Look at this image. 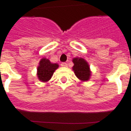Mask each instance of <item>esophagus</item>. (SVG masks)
<instances>
[{
    "instance_id": "34e87169",
    "label": "esophagus",
    "mask_w": 131,
    "mask_h": 131,
    "mask_svg": "<svg viewBox=\"0 0 131 131\" xmlns=\"http://www.w3.org/2000/svg\"><path fill=\"white\" fill-rule=\"evenodd\" d=\"M67 63H66V62H63V63H61V66L62 67H67Z\"/></svg>"
}]
</instances>
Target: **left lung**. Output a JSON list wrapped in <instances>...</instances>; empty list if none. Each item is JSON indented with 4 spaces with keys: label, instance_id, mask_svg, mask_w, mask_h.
Instances as JSON below:
<instances>
[{
    "label": "left lung",
    "instance_id": "1",
    "mask_svg": "<svg viewBox=\"0 0 131 131\" xmlns=\"http://www.w3.org/2000/svg\"><path fill=\"white\" fill-rule=\"evenodd\" d=\"M73 63L74 64L73 70L74 71L77 78L82 81L89 80L91 76V72L87 62L82 58H74L73 59Z\"/></svg>",
    "mask_w": 131,
    "mask_h": 131
}]
</instances>
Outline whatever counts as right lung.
<instances>
[{"label": "right lung", "mask_w": 131, "mask_h": 131, "mask_svg": "<svg viewBox=\"0 0 131 131\" xmlns=\"http://www.w3.org/2000/svg\"><path fill=\"white\" fill-rule=\"evenodd\" d=\"M57 63H51L47 59L43 58L39 63L38 67V77L40 80L42 82H47L51 78L53 72L58 68Z\"/></svg>", "instance_id": "obj_1"}]
</instances>
